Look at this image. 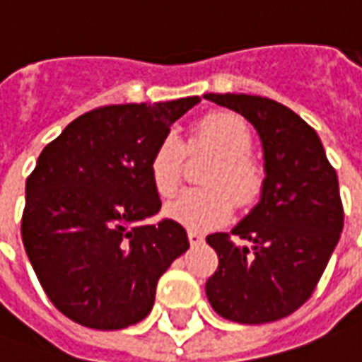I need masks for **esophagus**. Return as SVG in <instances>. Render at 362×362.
Instances as JSON below:
<instances>
[{
  "mask_svg": "<svg viewBox=\"0 0 362 362\" xmlns=\"http://www.w3.org/2000/svg\"><path fill=\"white\" fill-rule=\"evenodd\" d=\"M188 238H189V244H192V246H199V244H204V240H205V236L202 235V233H197V230H189Z\"/></svg>",
  "mask_w": 362,
  "mask_h": 362,
  "instance_id": "esophagus-1",
  "label": "esophagus"
}]
</instances>
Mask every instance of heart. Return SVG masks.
Returning <instances> with one entry per match:
<instances>
[{"mask_svg":"<svg viewBox=\"0 0 362 362\" xmlns=\"http://www.w3.org/2000/svg\"><path fill=\"white\" fill-rule=\"evenodd\" d=\"M252 132L248 124L233 112H215L199 119L189 139V149H207L217 155L205 184L209 188L182 192L165 207L166 215L184 227L207 230L230 219L238 205H252L262 194L264 170L250 157ZM184 145L168 132L160 137L149 160V176L158 196L168 197L182 182Z\"/></svg>","mask_w":362,"mask_h":362,"instance_id":"b5f03b06","label":"heart"}]
</instances>
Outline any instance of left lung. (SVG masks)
I'll return each instance as SVG.
<instances>
[{"label":"left lung","mask_w":362,"mask_h":362,"mask_svg":"<svg viewBox=\"0 0 362 362\" xmlns=\"http://www.w3.org/2000/svg\"><path fill=\"white\" fill-rule=\"evenodd\" d=\"M256 127L264 149V186L256 207L230 233L207 236L219 267L205 283L213 310L238 324H266L300 308L318 285L343 230L334 166L318 134L266 96L204 95Z\"/></svg>","instance_id":"8db88e82"}]
</instances>
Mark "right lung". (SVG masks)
I'll return each instance as SVG.
<instances>
[{
  "label": "right lung",
  "instance_id": "right-lung-1",
  "mask_svg": "<svg viewBox=\"0 0 362 362\" xmlns=\"http://www.w3.org/2000/svg\"><path fill=\"white\" fill-rule=\"evenodd\" d=\"M197 103L95 108L40 153L27 178L21 235L46 295L69 320L93 329L141 322L158 277L189 248L180 223L143 221L160 209L151 155Z\"/></svg>",
  "mask_w": 362,
  "mask_h": 362
}]
</instances>
